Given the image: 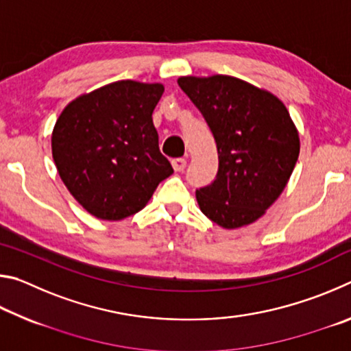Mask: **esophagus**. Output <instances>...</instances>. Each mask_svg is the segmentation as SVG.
I'll list each match as a JSON object with an SVG mask.
<instances>
[{
  "label": "esophagus",
  "mask_w": 351,
  "mask_h": 351,
  "mask_svg": "<svg viewBox=\"0 0 351 351\" xmlns=\"http://www.w3.org/2000/svg\"><path fill=\"white\" fill-rule=\"evenodd\" d=\"M171 165H173L175 171H182L184 169H186L187 161L184 158H175V159H171Z\"/></svg>",
  "instance_id": "34e87169"
}]
</instances>
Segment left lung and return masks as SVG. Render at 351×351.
Listing matches in <instances>:
<instances>
[{"label":"left lung","instance_id":"1","mask_svg":"<svg viewBox=\"0 0 351 351\" xmlns=\"http://www.w3.org/2000/svg\"><path fill=\"white\" fill-rule=\"evenodd\" d=\"M217 142L218 171L197 190L199 209L226 229L254 223L280 197L299 158V134L274 94L229 75L180 77Z\"/></svg>","mask_w":351,"mask_h":351}]
</instances>
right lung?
Masks as SVG:
<instances>
[{
  "mask_svg": "<svg viewBox=\"0 0 351 351\" xmlns=\"http://www.w3.org/2000/svg\"><path fill=\"white\" fill-rule=\"evenodd\" d=\"M162 93L159 83L114 82L77 97L57 119L52 158L91 215L110 221L133 215L173 173L152 119Z\"/></svg>",
  "mask_w": 351,
  "mask_h": 351,
  "instance_id": "right-lung-1",
  "label": "right lung"
}]
</instances>
